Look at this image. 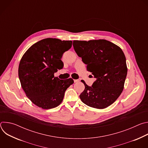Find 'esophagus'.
<instances>
[{
	"label": "esophagus",
	"instance_id": "34e87169",
	"mask_svg": "<svg viewBox=\"0 0 148 148\" xmlns=\"http://www.w3.org/2000/svg\"><path fill=\"white\" fill-rule=\"evenodd\" d=\"M74 82H78L79 81V79H74Z\"/></svg>",
	"mask_w": 148,
	"mask_h": 148
}]
</instances>
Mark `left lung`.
<instances>
[{"label": "left lung", "instance_id": "left-lung-1", "mask_svg": "<svg viewBox=\"0 0 148 148\" xmlns=\"http://www.w3.org/2000/svg\"><path fill=\"white\" fill-rule=\"evenodd\" d=\"M73 47L87 71L96 78L92 86L83 80L85 89L80 94L89 107L103 109L113 103L123 90L127 75L126 58L122 49L106 40L73 41Z\"/></svg>", "mask_w": 148, "mask_h": 148}]
</instances>
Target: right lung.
I'll return each mask as SVG.
<instances>
[{"label": "right lung", "mask_w": 148, "mask_h": 148, "mask_svg": "<svg viewBox=\"0 0 148 148\" xmlns=\"http://www.w3.org/2000/svg\"><path fill=\"white\" fill-rule=\"evenodd\" d=\"M72 41L47 38L32 45L18 66V77L26 96L43 109L55 108L61 103L72 78L60 79L54 73L64 67L61 58L72 46Z\"/></svg>", "instance_id": "1"}]
</instances>
